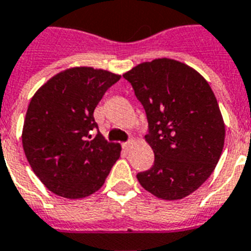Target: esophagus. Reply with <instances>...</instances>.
I'll use <instances>...</instances> for the list:
<instances>
[{
    "mask_svg": "<svg viewBox=\"0 0 251 251\" xmlns=\"http://www.w3.org/2000/svg\"><path fill=\"white\" fill-rule=\"evenodd\" d=\"M132 144H133V141H132V140H129V141H126V143L122 144V145H123V148L126 149V151H128V149L132 147Z\"/></svg>",
    "mask_w": 251,
    "mask_h": 251,
    "instance_id": "esophagus-1",
    "label": "esophagus"
}]
</instances>
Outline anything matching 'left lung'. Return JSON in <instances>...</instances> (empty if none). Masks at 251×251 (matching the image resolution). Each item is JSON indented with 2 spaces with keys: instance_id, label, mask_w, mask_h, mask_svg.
I'll list each match as a JSON object with an SVG mask.
<instances>
[{
  "instance_id": "8db88e82",
  "label": "left lung",
  "mask_w": 251,
  "mask_h": 251,
  "mask_svg": "<svg viewBox=\"0 0 251 251\" xmlns=\"http://www.w3.org/2000/svg\"><path fill=\"white\" fill-rule=\"evenodd\" d=\"M123 77L145 110V140L154 152V165L137 180L157 198L183 199L220 160L225 124L216 97L195 69L166 57L139 64Z\"/></svg>"
}]
</instances>
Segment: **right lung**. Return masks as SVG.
Listing matches in <instances>:
<instances>
[{"label":"right lung","mask_w":251,"mask_h":251,"mask_svg":"<svg viewBox=\"0 0 251 251\" xmlns=\"http://www.w3.org/2000/svg\"><path fill=\"white\" fill-rule=\"evenodd\" d=\"M119 79V75L103 69L69 68L31 98L23 151L36 176L56 195L79 199L94 194L119 160L122 147L97 132L93 115L108 87Z\"/></svg>","instance_id":"right-lung-1"}]
</instances>
